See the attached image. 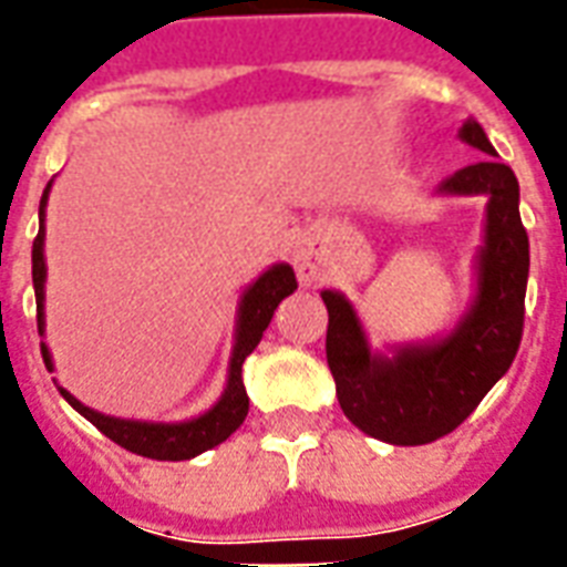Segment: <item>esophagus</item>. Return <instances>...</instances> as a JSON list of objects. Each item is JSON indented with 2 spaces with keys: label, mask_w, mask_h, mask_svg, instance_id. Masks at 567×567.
Masks as SVG:
<instances>
[{
  "label": "esophagus",
  "mask_w": 567,
  "mask_h": 567,
  "mask_svg": "<svg viewBox=\"0 0 567 567\" xmlns=\"http://www.w3.org/2000/svg\"><path fill=\"white\" fill-rule=\"evenodd\" d=\"M291 260H295L300 282L312 285L319 279V255H316V248L309 246V243H297L295 251H291Z\"/></svg>",
  "instance_id": "esophagus-1"
}]
</instances>
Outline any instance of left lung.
<instances>
[{
    "instance_id": "left-lung-1",
    "label": "left lung",
    "mask_w": 567,
    "mask_h": 567,
    "mask_svg": "<svg viewBox=\"0 0 567 567\" xmlns=\"http://www.w3.org/2000/svg\"><path fill=\"white\" fill-rule=\"evenodd\" d=\"M458 140L488 157L437 187L443 197H486L476 295L455 328L377 352L349 297L321 291L328 307L324 352L346 419L392 446H422L455 431L511 370L523 340L528 234L519 218V182L507 163L495 161L486 130L474 117L464 121Z\"/></svg>"
}]
</instances>
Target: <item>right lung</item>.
<instances>
[{
    "label": "right lung",
    "mask_w": 567,
    "mask_h": 567,
    "mask_svg": "<svg viewBox=\"0 0 567 567\" xmlns=\"http://www.w3.org/2000/svg\"><path fill=\"white\" fill-rule=\"evenodd\" d=\"M48 194H51V182L44 187L42 203H39V236L32 243V288H35V309H39V333H44V279H48V267H44V206H48ZM295 270L288 264H272L270 270L260 272L258 279L243 291L239 309H236V333L230 368H227V385H224L221 398L199 416L185 419V422H145V419L105 416V413H96L91 406L81 404L79 398L69 394L63 385H56V389L69 404L79 410L81 416L100 427L105 437L115 440L117 446L136 452V455H145V458H157V462L194 458L199 452L224 443L236 427L246 422L248 394L246 385H243V361L255 352V346L260 343V337L267 331L276 307L288 295H295ZM42 358L44 368L54 370V358H51L44 343Z\"/></svg>",
    "instance_id": "add662e5"
}]
</instances>
